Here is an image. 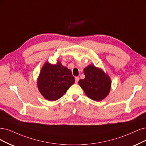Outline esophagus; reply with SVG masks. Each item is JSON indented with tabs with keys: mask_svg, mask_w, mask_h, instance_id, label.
Masks as SVG:
<instances>
[{
	"mask_svg": "<svg viewBox=\"0 0 146 146\" xmlns=\"http://www.w3.org/2000/svg\"><path fill=\"white\" fill-rule=\"evenodd\" d=\"M79 80V78L78 76H77V77H75V82H76V84H77V83H78Z\"/></svg>",
	"mask_w": 146,
	"mask_h": 146,
	"instance_id": "esophagus-1",
	"label": "esophagus"
}]
</instances>
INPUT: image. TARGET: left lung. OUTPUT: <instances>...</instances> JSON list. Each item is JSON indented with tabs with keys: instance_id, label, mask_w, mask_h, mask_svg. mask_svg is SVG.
Listing matches in <instances>:
<instances>
[{
	"instance_id": "left-lung-1",
	"label": "left lung",
	"mask_w": 146,
	"mask_h": 146,
	"mask_svg": "<svg viewBox=\"0 0 146 146\" xmlns=\"http://www.w3.org/2000/svg\"><path fill=\"white\" fill-rule=\"evenodd\" d=\"M85 78L80 79L79 84L88 98L100 101L109 94L111 82L110 77L102 70L90 65L84 70Z\"/></svg>"
}]
</instances>
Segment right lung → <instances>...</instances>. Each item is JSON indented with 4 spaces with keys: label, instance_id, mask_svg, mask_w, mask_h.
Masks as SVG:
<instances>
[{
    "label": "right lung",
    "instance_id": "right-lung-1",
    "mask_svg": "<svg viewBox=\"0 0 146 146\" xmlns=\"http://www.w3.org/2000/svg\"><path fill=\"white\" fill-rule=\"evenodd\" d=\"M74 82L71 70L58 62L56 65L48 62L44 64L37 84L40 92L46 99L55 101L61 98Z\"/></svg>",
    "mask_w": 146,
    "mask_h": 146
}]
</instances>
